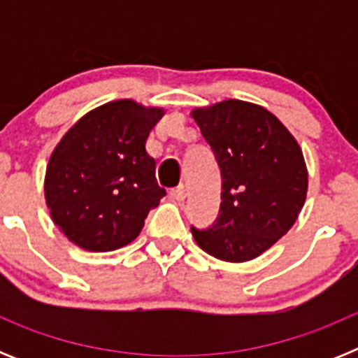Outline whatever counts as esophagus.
Listing matches in <instances>:
<instances>
[{
    "label": "esophagus",
    "mask_w": 358,
    "mask_h": 358,
    "mask_svg": "<svg viewBox=\"0 0 358 358\" xmlns=\"http://www.w3.org/2000/svg\"><path fill=\"white\" fill-rule=\"evenodd\" d=\"M170 197L176 199V201H185V197H186L185 186L181 185V186H177V188L170 189Z\"/></svg>",
    "instance_id": "esophagus-1"
}]
</instances>
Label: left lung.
I'll use <instances>...</instances> for the list:
<instances>
[{
	"mask_svg": "<svg viewBox=\"0 0 358 358\" xmlns=\"http://www.w3.org/2000/svg\"><path fill=\"white\" fill-rule=\"evenodd\" d=\"M222 177L218 217L195 242L224 262H248L294 226L306 197L303 152L283 123L255 103L226 100L192 113Z\"/></svg>",
	"mask_w": 358,
	"mask_h": 358,
	"instance_id": "1",
	"label": "left lung"
}]
</instances>
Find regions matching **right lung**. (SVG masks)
<instances>
[{"instance_id":"obj_1","label":"right lung","mask_w":358,"mask_h":358,"mask_svg":"<svg viewBox=\"0 0 358 358\" xmlns=\"http://www.w3.org/2000/svg\"><path fill=\"white\" fill-rule=\"evenodd\" d=\"M161 116V109L132 100L110 102L78 120L57 145L46 169V202L78 248L106 252L127 245L166 195L145 150Z\"/></svg>"}]
</instances>
